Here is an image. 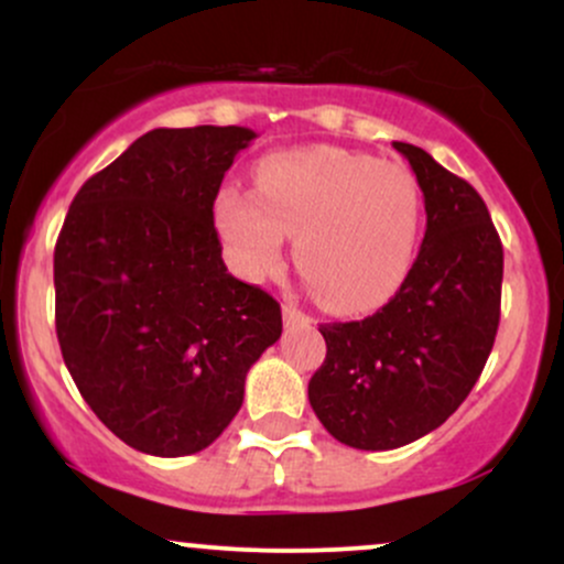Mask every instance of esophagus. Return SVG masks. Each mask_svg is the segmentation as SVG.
Segmentation results:
<instances>
[{"label":"esophagus","mask_w":564,"mask_h":564,"mask_svg":"<svg viewBox=\"0 0 564 564\" xmlns=\"http://www.w3.org/2000/svg\"><path fill=\"white\" fill-rule=\"evenodd\" d=\"M283 321H286V326H289V323L307 321V315H304L300 307H294V304H283Z\"/></svg>","instance_id":"34e87169"}]
</instances>
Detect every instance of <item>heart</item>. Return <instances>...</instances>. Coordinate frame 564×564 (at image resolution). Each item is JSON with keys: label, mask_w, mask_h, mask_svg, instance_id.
I'll use <instances>...</instances> for the list:
<instances>
[{"label": "heart", "mask_w": 564, "mask_h": 564, "mask_svg": "<svg viewBox=\"0 0 564 564\" xmlns=\"http://www.w3.org/2000/svg\"><path fill=\"white\" fill-rule=\"evenodd\" d=\"M254 183V196L228 187L217 198V228L246 275L275 273L286 236L326 310L368 313L400 289L422 212L405 166L313 145L262 159Z\"/></svg>", "instance_id": "b5f03b06"}]
</instances>
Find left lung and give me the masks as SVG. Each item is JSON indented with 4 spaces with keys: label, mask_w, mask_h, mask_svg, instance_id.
Instances as JSON below:
<instances>
[{
    "label": "left lung",
    "mask_w": 564,
    "mask_h": 564,
    "mask_svg": "<svg viewBox=\"0 0 564 564\" xmlns=\"http://www.w3.org/2000/svg\"><path fill=\"white\" fill-rule=\"evenodd\" d=\"M392 145L424 193L422 249L379 313L323 323L326 360L307 384L321 424L360 451L437 430L480 379L501 315L503 249L480 193L422 148Z\"/></svg>",
    "instance_id": "left-lung-1"
}]
</instances>
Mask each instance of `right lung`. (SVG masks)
<instances>
[{"label":"right lung","instance_id":"1","mask_svg":"<svg viewBox=\"0 0 564 564\" xmlns=\"http://www.w3.org/2000/svg\"><path fill=\"white\" fill-rule=\"evenodd\" d=\"M246 127L153 129L93 174L55 243V328L82 398L161 458L223 435L281 304L223 262L215 198Z\"/></svg>","mask_w":564,"mask_h":564}]
</instances>
